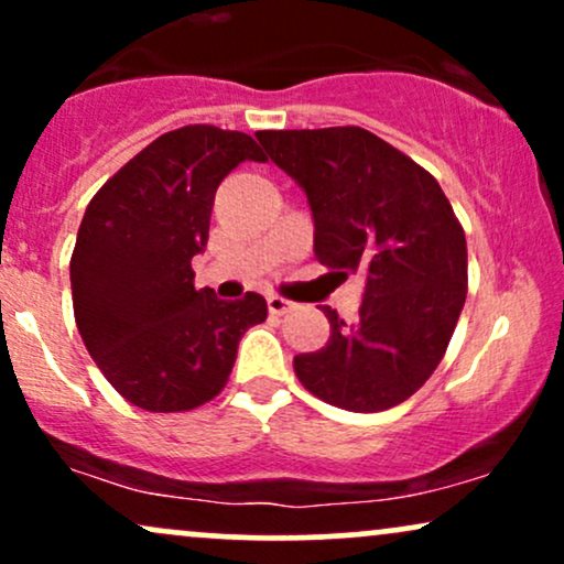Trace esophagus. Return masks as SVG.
I'll list each match as a JSON object with an SVG mask.
<instances>
[{"mask_svg":"<svg viewBox=\"0 0 564 564\" xmlns=\"http://www.w3.org/2000/svg\"><path fill=\"white\" fill-rule=\"evenodd\" d=\"M268 310H270V315H283V313H289V310H291V302L283 300V296L270 294L268 296Z\"/></svg>","mask_w":564,"mask_h":564,"instance_id":"esophagus-1","label":"esophagus"}]
</instances>
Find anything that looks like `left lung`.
<instances>
[{
    "instance_id": "left-lung-1",
    "label": "left lung",
    "mask_w": 564,
    "mask_h": 564,
    "mask_svg": "<svg viewBox=\"0 0 564 564\" xmlns=\"http://www.w3.org/2000/svg\"><path fill=\"white\" fill-rule=\"evenodd\" d=\"M257 140L307 196L315 260L366 278L358 321L323 307L332 336L296 355V377L345 411L403 403L437 368L467 300V238L451 200L368 129H264Z\"/></svg>"
}]
</instances>
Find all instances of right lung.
I'll return each instance as SVG.
<instances>
[{"label":"right lung","mask_w":564,"mask_h":564,"mask_svg":"<svg viewBox=\"0 0 564 564\" xmlns=\"http://www.w3.org/2000/svg\"><path fill=\"white\" fill-rule=\"evenodd\" d=\"M241 161H264L249 134L180 127L127 161L84 212L70 257L76 326L102 377L145 411H191L219 394L246 328L268 318L254 291L228 302L193 286L215 193Z\"/></svg>","instance_id":"right-lung-1"}]
</instances>
